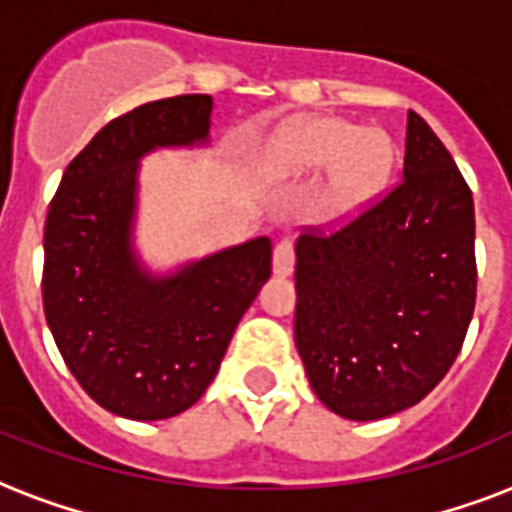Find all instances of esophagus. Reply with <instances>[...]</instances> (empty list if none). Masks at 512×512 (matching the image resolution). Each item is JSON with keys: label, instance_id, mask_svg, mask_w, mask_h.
<instances>
[{"label": "esophagus", "instance_id": "34e87169", "mask_svg": "<svg viewBox=\"0 0 512 512\" xmlns=\"http://www.w3.org/2000/svg\"><path fill=\"white\" fill-rule=\"evenodd\" d=\"M292 271H295V247H292V241L284 239L273 249V273L289 276Z\"/></svg>", "mask_w": 512, "mask_h": 512}]
</instances>
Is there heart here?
<instances>
[{
	"label": "heart",
	"instance_id": "heart-1",
	"mask_svg": "<svg viewBox=\"0 0 512 512\" xmlns=\"http://www.w3.org/2000/svg\"><path fill=\"white\" fill-rule=\"evenodd\" d=\"M396 159V146L385 132H364L335 116H308L284 124L273 135L263 172L273 183H284L329 170V201L337 209H358L385 191Z\"/></svg>",
	"mask_w": 512,
	"mask_h": 512
}]
</instances>
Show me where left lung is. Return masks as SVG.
Returning a JSON list of instances; mask_svg holds the SVG:
<instances>
[{"label": "left lung", "instance_id": "obj_1", "mask_svg": "<svg viewBox=\"0 0 512 512\" xmlns=\"http://www.w3.org/2000/svg\"><path fill=\"white\" fill-rule=\"evenodd\" d=\"M295 260L297 353L327 409L382 420L444 380L476 308V212L422 116H406L396 191L335 236H300Z\"/></svg>", "mask_w": 512, "mask_h": 512}]
</instances>
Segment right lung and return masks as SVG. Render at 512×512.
<instances>
[{
    "label": "right lung",
    "instance_id": "1",
    "mask_svg": "<svg viewBox=\"0 0 512 512\" xmlns=\"http://www.w3.org/2000/svg\"><path fill=\"white\" fill-rule=\"evenodd\" d=\"M212 108V95H180L106 124L68 164L47 212V327L84 393L127 420L196 404L271 276L268 236L172 268H154L138 247L140 162L209 148Z\"/></svg>",
    "mask_w": 512,
    "mask_h": 512
}]
</instances>
